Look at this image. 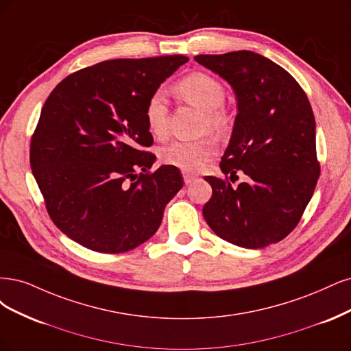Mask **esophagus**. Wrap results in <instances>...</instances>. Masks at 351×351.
<instances>
[{"instance_id":"obj_1","label":"esophagus","mask_w":351,"mask_h":351,"mask_svg":"<svg viewBox=\"0 0 351 351\" xmlns=\"http://www.w3.org/2000/svg\"><path fill=\"white\" fill-rule=\"evenodd\" d=\"M182 176H184V180H185V184H191L192 180L194 179H197V175H194V173H191V172H182Z\"/></svg>"}]
</instances>
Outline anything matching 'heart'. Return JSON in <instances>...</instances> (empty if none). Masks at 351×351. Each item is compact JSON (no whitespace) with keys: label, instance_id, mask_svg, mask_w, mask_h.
Wrapping results in <instances>:
<instances>
[{"label":"heart","instance_id":"heart-1","mask_svg":"<svg viewBox=\"0 0 351 351\" xmlns=\"http://www.w3.org/2000/svg\"><path fill=\"white\" fill-rule=\"evenodd\" d=\"M175 95L186 104L204 112L202 130H210L221 135L230 127V118L223 109L226 92L223 84L206 73H191L173 87ZM144 117L147 128L157 138L167 134L169 104L163 92L156 90L145 101ZM216 153V143L206 137L197 141H172L160 147L159 159L162 163L173 166L182 171H197Z\"/></svg>","mask_w":351,"mask_h":351}]
</instances>
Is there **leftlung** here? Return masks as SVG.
<instances>
[{
    "mask_svg": "<svg viewBox=\"0 0 351 351\" xmlns=\"http://www.w3.org/2000/svg\"><path fill=\"white\" fill-rule=\"evenodd\" d=\"M195 61L228 82L237 115L220 169L232 186L206 176L213 195L202 207L211 230L233 245L259 250L296 228L319 178L315 117L306 93L285 69L252 51L197 55Z\"/></svg>",
    "mask_w": 351,
    "mask_h": 351,
    "instance_id": "obj_1",
    "label": "left lung"
}]
</instances>
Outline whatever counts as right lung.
<instances>
[{
  "instance_id": "1",
  "label": "right lung",
  "mask_w": 351,
  "mask_h": 351,
  "mask_svg": "<svg viewBox=\"0 0 351 351\" xmlns=\"http://www.w3.org/2000/svg\"><path fill=\"white\" fill-rule=\"evenodd\" d=\"M184 55L109 60L65 77L45 101L30 167L49 217L70 239L101 254L127 252L157 232L184 186L178 167L150 169L145 101Z\"/></svg>"
}]
</instances>
